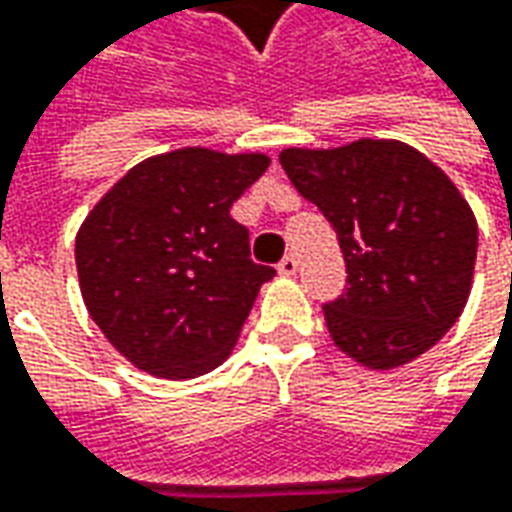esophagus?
Returning a JSON list of instances; mask_svg holds the SVG:
<instances>
[{"label":"esophagus","instance_id":"obj_1","mask_svg":"<svg viewBox=\"0 0 512 512\" xmlns=\"http://www.w3.org/2000/svg\"><path fill=\"white\" fill-rule=\"evenodd\" d=\"M296 270H299V256H296V253H287L285 259L279 262V273H282V276H293Z\"/></svg>","mask_w":512,"mask_h":512}]
</instances>
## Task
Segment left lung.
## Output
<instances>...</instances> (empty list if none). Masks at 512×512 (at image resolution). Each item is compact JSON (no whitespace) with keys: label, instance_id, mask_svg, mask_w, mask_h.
Instances as JSON below:
<instances>
[{"label":"left lung","instance_id":"obj_1","mask_svg":"<svg viewBox=\"0 0 512 512\" xmlns=\"http://www.w3.org/2000/svg\"><path fill=\"white\" fill-rule=\"evenodd\" d=\"M279 162L339 236L347 287L325 305L339 350L373 370L430 350L462 316L479 247L456 185L419 150L384 139L287 148Z\"/></svg>","mask_w":512,"mask_h":512}]
</instances>
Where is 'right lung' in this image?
Returning a JSON list of instances; mask_svg holds the SVG:
<instances>
[{
  "label": "right lung",
  "mask_w": 512,
  "mask_h": 512,
  "mask_svg": "<svg viewBox=\"0 0 512 512\" xmlns=\"http://www.w3.org/2000/svg\"><path fill=\"white\" fill-rule=\"evenodd\" d=\"M270 165L262 153L182 148L128 170L76 236L82 299L139 370L196 379L225 362L259 287L233 202Z\"/></svg>",
  "instance_id": "right-lung-1"
}]
</instances>
